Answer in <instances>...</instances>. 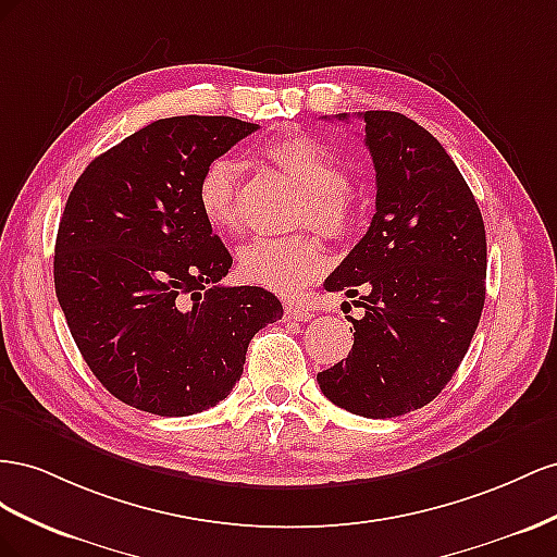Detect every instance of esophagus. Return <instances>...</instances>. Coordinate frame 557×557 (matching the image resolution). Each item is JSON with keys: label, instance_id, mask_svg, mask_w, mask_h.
Returning a JSON list of instances; mask_svg holds the SVG:
<instances>
[{"label": "esophagus", "instance_id": "esophagus-1", "mask_svg": "<svg viewBox=\"0 0 557 557\" xmlns=\"http://www.w3.org/2000/svg\"><path fill=\"white\" fill-rule=\"evenodd\" d=\"M284 314H287L289 320H294V322H310L312 317H314L310 308L298 306V304H287V306H284Z\"/></svg>", "mask_w": 557, "mask_h": 557}]
</instances>
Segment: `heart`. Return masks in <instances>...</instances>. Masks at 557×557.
Wrapping results in <instances>:
<instances>
[{"label": "heart", "instance_id": "1", "mask_svg": "<svg viewBox=\"0 0 557 557\" xmlns=\"http://www.w3.org/2000/svg\"><path fill=\"white\" fill-rule=\"evenodd\" d=\"M263 158L304 190L292 224L326 237H343L355 226L357 200L341 163L320 141L306 135H277L265 141ZM198 208L216 231H235L243 219V165L219 156L202 168L196 184ZM329 257L310 233L257 237L237 253V273L253 287L296 296L326 270Z\"/></svg>", "mask_w": 557, "mask_h": 557}]
</instances>
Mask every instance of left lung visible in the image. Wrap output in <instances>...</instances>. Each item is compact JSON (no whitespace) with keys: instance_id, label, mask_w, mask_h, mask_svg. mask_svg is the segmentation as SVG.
I'll return each mask as SVG.
<instances>
[{"instance_id":"1","label":"left lung","mask_w":557,"mask_h":557,"mask_svg":"<svg viewBox=\"0 0 557 557\" xmlns=\"http://www.w3.org/2000/svg\"><path fill=\"white\" fill-rule=\"evenodd\" d=\"M359 119L375 214L324 287L361 293L363 317H347L355 345L317 383L336 406L385 420L436 399L462 363L485 304L487 245L471 188L432 133L396 111Z\"/></svg>"}]
</instances>
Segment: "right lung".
<instances>
[{
    "mask_svg": "<svg viewBox=\"0 0 557 557\" xmlns=\"http://www.w3.org/2000/svg\"><path fill=\"white\" fill-rule=\"evenodd\" d=\"M257 123L172 116L84 170L55 237V296L88 369L119 401L184 418L224 401L247 345L282 320L261 287H224L233 257L196 184Z\"/></svg>",
    "mask_w": 557,
    "mask_h": 557,
    "instance_id": "right-lung-1",
    "label": "right lung"
}]
</instances>
